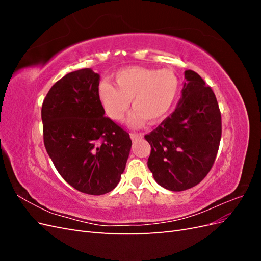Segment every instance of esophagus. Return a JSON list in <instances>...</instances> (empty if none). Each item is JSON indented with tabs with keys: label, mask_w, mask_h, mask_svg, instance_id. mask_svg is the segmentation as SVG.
<instances>
[{
	"label": "esophagus",
	"mask_w": 261,
	"mask_h": 261,
	"mask_svg": "<svg viewBox=\"0 0 261 261\" xmlns=\"http://www.w3.org/2000/svg\"><path fill=\"white\" fill-rule=\"evenodd\" d=\"M129 136H130V138H132L133 140H136V139H138V138H143V137H144L143 134H137V133H130Z\"/></svg>",
	"instance_id": "esophagus-1"
}]
</instances>
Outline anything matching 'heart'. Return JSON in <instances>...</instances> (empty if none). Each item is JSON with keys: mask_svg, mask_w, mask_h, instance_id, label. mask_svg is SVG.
<instances>
[{"mask_svg": "<svg viewBox=\"0 0 261 261\" xmlns=\"http://www.w3.org/2000/svg\"><path fill=\"white\" fill-rule=\"evenodd\" d=\"M114 84L102 82L98 96L107 114L121 121L132 101L128 123L140 127L147 120L156 122L168 114L178 92V80L170 69L126 67L114 75Z\"/></svg>", "mask_w": 261, "mask_h": 261, "instance_id": "heart-1", "label": "heart"}]
</instances>
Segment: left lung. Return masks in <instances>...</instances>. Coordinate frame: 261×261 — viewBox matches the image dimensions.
<instances>
[{"label":"left lung","mask_w":261,"mask_h":261,"mask_svg":"<svg viewBox=\"0 0 261 261\" xmlns=\"http://www.w3.org/2000/svg\"><path fill=\"white\" fill-rule=\"evenodd\" d=\"M175 111L145 136L151 146L148 168L160 186L181 192L199 184L215 163L221 140V113L210 87L194 70Z\"/></svg>","instance_id":"obj_1"}]
</instances>
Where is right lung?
I'll list each match as a JSON object with an SVG mask.
<instances>
[{
  "instance_id": "add662e5",
  "label": "right lung",
  "mask_w": 261,
  "mask_h": 261,
  "mask_svg": "<svg viewBox=\"0 0 261 261\" xmlns=\"http://www.w3.org/2000/svg\"><path fill=\"white\" fill-rule=\"evenodd\" d=\"M99 82L91 68L68 73L51 87L41 109L44 146L54 167L88 195L116 187L132 148L129 134L105 116Z\"/></svg>"
}]
</instances>
